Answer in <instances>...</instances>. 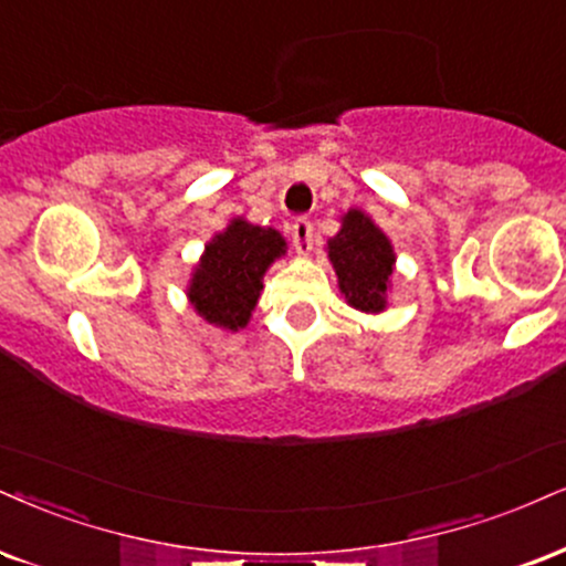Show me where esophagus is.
<instances>
[{
  "instance_id": "1",
  "label": "esophagus",
  "mask_w": 566,
  "mask_h": 566,
  "mask_svg": "<svg viewBox=\"0 0 566 566\" xmlns=\"http://www.w3.org/2000/svg\"><path fill=\"white\" fill-rule=\"evenodd\" d=\"M292 242H295L297 253L308 255L313 250V223L305 221V218L292 223Z\"/></svg>"
}]
</instances>
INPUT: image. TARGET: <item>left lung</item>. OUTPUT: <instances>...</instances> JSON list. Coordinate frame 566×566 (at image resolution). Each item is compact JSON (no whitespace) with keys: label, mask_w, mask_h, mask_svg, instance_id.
I'll list each match as a JSON object with an SVG mask.
<instances>
[{"label":"left lung","mask_w":566,"mask_h":566,"mask_svg":"<svg viewBox=\"0 0 566 566\" xmlns=\"http://www.w3.org/2000/svg\"><path fill=\"white\" fill-rule=\"evenodd\" d=\"M326 258L337 274L345 303L360 313L387 311L392 287L395 248L390 237L360 208L339 218V231L326 240Z\"/></svg>","instance_id":"1"}]
</instances>
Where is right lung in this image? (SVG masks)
Masks as SVG:
<instances>
[{
    "label": "right lung",
    "mask_w": 566,
    "mask_h": 566,
    "mask_svg": "<svg viewBox=\"0 0 566 566\" xmlns=\"http://www.w3.org/2000/svg\"><path fill=\"white\" fill-rule=\"evenodd\" d=\"M287 255V240L271 227H258L237 216L218 231L195 263L187 297L218 329L240 332L250 324L271 263Z\"/></svg>",
    "instance_id": "add662e5"
}]
</instances>
